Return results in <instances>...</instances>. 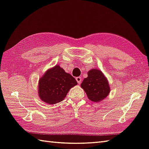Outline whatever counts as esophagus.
<instances>
[{
	"label": "esophagus",
	"instance_id": "1",
	"mask_svg": "<svg viewBox=\"0 0 149 149\" xmlns=\"http://www.w3.org/2000/svg\"><path fill=\"white\" fill-rule=\"evenodd\" d=\"M76 80H77V81L78 82V84H80V83H81V77H77L76 78Z\"/></svg>",
	"mask_w": 149,
	"mask_h": 149
}]
</instances>
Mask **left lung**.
<instances>
[{"mask_svg": "<svg viewBox=\"0 0 149 149\" xmlns=\"http://www.w3.org/2000/svg\"><path fill=\"white\" fill-rule=\"evenodd\" d=\"M81 87L88 99L94 102L102 100L110 92L107 79L99 69H92L88 72V77L83 79Z\"/></svg>", "mask_w": 149, "mask_h": 149, "instance_id": "8db88e82", "label": "left lung"}]
</instances>
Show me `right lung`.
Masks as SVG:
<instances>
[{"label":"right lung","mask_w":149,"mask_h":149,"mask_svg":"<svg viewBox=\"0 0 149 149\" xmlns=\"http://www.w3.org/2000/svg\"><path fill=\"white\" fill-rule=\"evenodd\" d=\"M77 84L74 78L56 65L39 79L38 95L44 102L55 104L63 100L70 90Z\"/></svg>","instance_id":"1"}]
</instances>
